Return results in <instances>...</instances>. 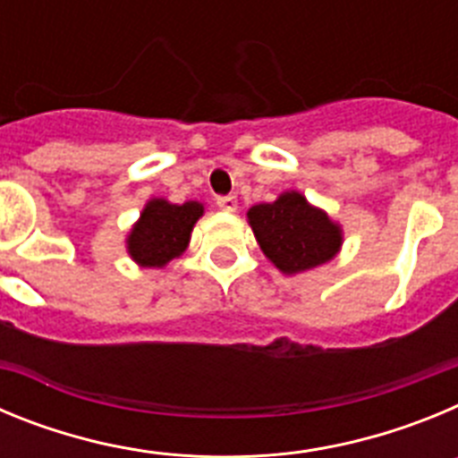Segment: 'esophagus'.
I'll return each mask as SVG.
<instances>
[{"label": "esophagus", "mask_w": 458, "mask_h": 458, "mask_svg": "<svg viewBox=\"0 0 458 458\" xmlns=\"http://www.w3.org/2000/svg\"><path fill=\"white\" fill-rule=\"evenodd\" d=\"M217 206H220L222 210H226V213H233V210L238 208L236 197H232V194H226V197H217Z\"/></svg>", "instance_id": "1"}]
</instances>
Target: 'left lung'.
I'll return each mask as SVG.
<instances>
[{
	"label": "left lung",
	"instance_id": "1",
	"mask_svg": "<svg viewBox=\"0 0 458 458\" xmlns=\"http://www.w3.org/2000/svg\"><path fill=\"white\" fill-rule=\"evenodd\" d=\"M248 222L259 248L284 275L327 264L342 248V226L295 190L270 204L252 206Z\"/></svg>",
	"mask_w": 458,
	"mask_h": 458
}]
</instances>
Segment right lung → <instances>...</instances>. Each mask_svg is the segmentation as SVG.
Returning a JSON list of instances; mask_svg holds the SVG:
<instances>
[{
    "instance_id": "add662e5",
    "label": "right lung",
    "mask_w": 458,
    "mask_h": 458,
    "mask_svg": "<svg viewBox=\"0 0 458 458\" xmlns=\"http://www.w3.org/2000/svg\"><path fill=\"white\" fill-rule=\"evenodd\" d=\"M201 216L204 204L199 201L169 204L167 199H151L128 233V254L144 268H163L185 252L194 222Z\"/></svg>"
}]
</instances>
